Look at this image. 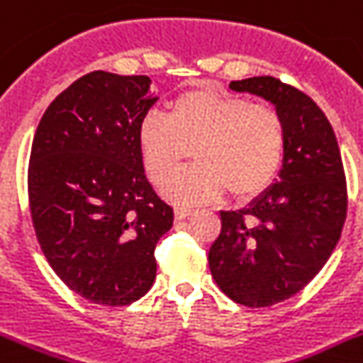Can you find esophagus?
Returning <instances> with one entry per match:
<instances>
[{
	"instance_id": "obj_1",
	"label": "esophagus",
	"mask_w": 363,
	"mask_h": 363,
	"mask_svg": "<svg viewBox=\"0 0 363 363\" xmlns=\"http://www.w3.org/2000/svg\"><path fill=\"white\" fill-rule=\"evenodd\" d=\"M191 214H194V210H191V208H182V206L175 208V219H177V221H182V219L190 218Z\"/></svg>"
}]
</instances>
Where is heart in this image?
<instances>
[{
  "label": "heart",
  "mask_w": 363,
  "mask_h": 363,
  "mask_svg": "<svg viewBox=\"0 0 363 363\" xmlns=\"http://www.w3.org/2000/svg\"><path fill=\"white\" fill-rule=\"evenodd\" d=\"M136 142L155 184H162L192 151L196 166L169 176L162 191L177 205H196L225 190L236 199L266 191L284 162L286 127L273 105L201 86L177 97L167 118L147 112Z\"/></svg>",
  "instance_id": "1"
}]
</instances>
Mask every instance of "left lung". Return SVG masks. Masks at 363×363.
<instances>
[{
	"mask_svg": "<svg viewBox=\"0 0 363 363\" xmlns=\"http://www.w3.org/2000/svg\"><path fill=\"white\" fill-rule=\"evenodd\" d=\"M275 106L286 127L279 179L242 210H221L208 251L219 290L234 303L264 308L294 297L327 264L347 216L342 153L330 121L297 88L275 77L228 84Z\"/></svg>",
	"mask_w": 363,
	"mask_h": 363,
	"instance_id": "8db88e82",
	"label": "left lung"
}]
</instances>
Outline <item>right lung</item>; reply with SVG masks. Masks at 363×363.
I'll return each mask as SVG.
<instances>
[{"instance_id": "add662e5", "label": "right lung", "mask_w": 363, "mask_h": 363, "mask_svg": "<svg viewBox=\"0 0 363 363\" xmlns=\"http://www.w3.org/2000/svg\"><path fill=\"white\" fill-rule=\"evenodd\" d=\"M147 75L90 72L55 97L29 158L35 233L64 284L90 303L138 301L173 208L145 177L136 130L157 103Z\"/></svg>"}]
</instances>
